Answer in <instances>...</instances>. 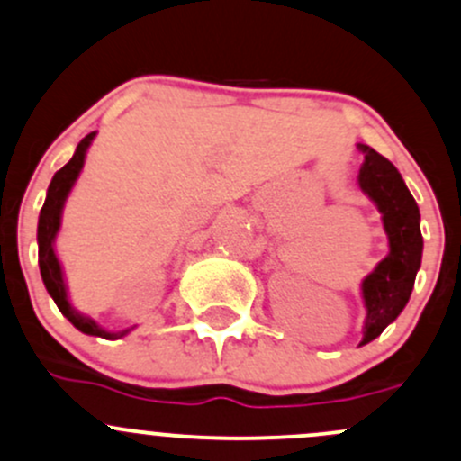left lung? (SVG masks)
I'll return each mask as SVG.
<instances>
[{
	"mask_svg": "<svg viewBox=\"0 0 461 461\" xmlns=\"http://www.w3.org/2000/svg\"><path fill=\"white\" fill-rule=\"evenodd\" d=\"M360 149L365 152L360 187L382 212L391 247L389 256L362 283L366 320L360 345H366L375 340L409 303L415 274L422 263L424 240L420 231L418 203L393 163L369 145H360Z\"/></svg>",
	"mask_w": 461,
	"mask_h": 461,
	"instance_id": "left-lung-1",
	"label": "left lung"
}]
</instances>
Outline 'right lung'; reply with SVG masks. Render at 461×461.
Masks as SVG:
<instances>
[{
    "label": "right lung",
    "instance_id": "1",
    "mask_svg": "<svg viewBox=\"0 0 461 461\" xmlns=\"http://www.w3.org/2000/svg\"><path fill=\"white\" fill-rule=\"evenodd\" d=\"M96 132H90L88 137L81 139V143L77 145L75 154H72L70 161L66 163L59 172L52 176L50 185H48V194H46V203L41 207V214H39V227H37V243H39V271H41L43 285H46L48 294L52 295L55 304L59 307V312L75 324L79 331L88 333V336H99L105 338V340H116V338H123L130 329L125 331H116L110 333L105 329H101L95 320L81 316L79 312L70 307L68 303V294H66V283L64 276H61V265L57 260L55 249H52V243H55V236L59 231L61 225V210H64V203L68 192L72 190L75 185L77 176H79L81 167H84V158H86V149L92 143Z\"/></svg>",
    "mask_w": 461,
    "mask_h": 461
}]
</instances>
